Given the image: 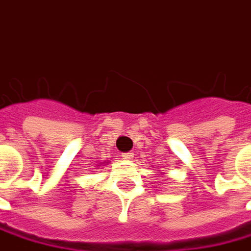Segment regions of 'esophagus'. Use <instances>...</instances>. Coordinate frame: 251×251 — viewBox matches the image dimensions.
<instances>
[{"mask_svg": "<svg viewBox=\"0 0 251 251\" xmlns=\"http://www.w3.org/2000/svg\"><path fill=\"white\" fill-rule=\"evenodd\" d=\"M122 157L125 158V160H130V158L133 157V153H130V151H127V153H122Z\"/></svg>", "mask_w": 251, "mask_h": 251, "instance_id": "34e87169", "label": "esophagus"}]
</instances>
